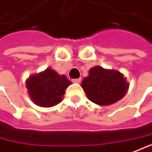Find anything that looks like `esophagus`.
Segmentation results:
<instances>
[{
    "instance_id": "obj_1",
    "label": "esophagus",
    "mask_w": 152,
    "mask_h": 152,
    "mask_svg": "<svg viewBox=\"0 0 152 152\" xmlns=\"http://www.w3.org/2000/svg\"><path fill=\"white\" fill-rule=\"evenodd\" d=\"M72 81L73 82V83H80L81 79H80H80H74V80H72Z\"/></svg>"
}]
</instances>
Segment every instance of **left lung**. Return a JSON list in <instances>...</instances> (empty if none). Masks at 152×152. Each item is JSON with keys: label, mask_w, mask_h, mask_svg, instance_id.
<instances>
[{"label": "left lung", "mask_w": 152, "mask_h": 152, "mask_svg": "<svg viewBox=\"0 0 152 152\" xmlns=\"http://www.w3.org/2000/svg\"><path fill=\"white\" fill-rule=\"evenodd\" d=\"M81 87L92 102L99 105H110L123 99L128 91L129 83L120 72L96 66L84 78Z\"/></svg>", "instance_id": "8db88e82"}]
</instances>
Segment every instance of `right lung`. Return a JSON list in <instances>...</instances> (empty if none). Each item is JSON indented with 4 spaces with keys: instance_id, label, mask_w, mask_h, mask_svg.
I'll return each mask as SVG.
<instances>
[{
    "instance_id": "add662e5",
    "label": "right lung",
    "mask_w": 152,
    "mask_h": 152,
    "mask_svg": "<svg viewBox=\"0 0 152 152\" xmlns=\"http://www.w3.org/2000/svg\"><path fill=\"white\" fill-rule=\"evenodd\" d=\"M72 82L52 68L29 76L26 80L30 99L40 107H52L61 102Z\"/></svg>"
}]
</instances>
